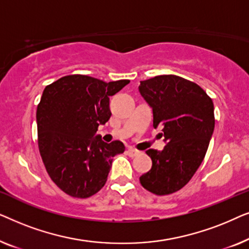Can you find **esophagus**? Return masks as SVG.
I'll return each instance as SVG.
<instances>
[{"label": "esophagus", "instance_id": "1", "mask_svg": "<svg viewBox=\"0 0 249 249\" xmlns=\"http://www.w3.org/2000/svg\"><path fill=\"white\" fill-rule=\"evenodd\" d=\"M127 154H128L129 156H131V158H134V156H136V155H138V154H139V152L137 151V149H134V148H128V149H127Z\"/></svg>", "mask_w": 249, "mask_h": 249}]
</instances>
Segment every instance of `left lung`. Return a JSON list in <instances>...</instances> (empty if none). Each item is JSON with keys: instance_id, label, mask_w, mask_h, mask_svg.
Returning a JSON list of instances; mask_svg holds the SVG:
<instances>
[{"instance_id": "obj_1", "label": "left lung", "mask_w": 249, "mask_h": 249, "mask_svg": "<svg viewBox=\"0 0 249 249\" xmlns=\"http://www.w3.org/2000/svg\"><path fill=\"white\" fill-rule=\"evenodd\" d=\"M139 93L153 108V127L166 145L146 151L152 168L139 178L146 190L170 195L185 187L205 158L213 135L214 105L203 88L175 74L141 81Z\"/></svg>"}]
</instances>
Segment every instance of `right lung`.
I'll use <instances>...</instances> for the list:
<instances>
[{
	"instance_id": "add662e5",
	"label": "right lung",
	"mask_w": 249,
	"mask_h": 249,
	"mask_svg": "<svg viewBox=\"0 0 249 249\" xmlns=\"http://www.w3.org/2000/svg\"><path fill=\"white\" fill-rule=\"evenodd\" d=\"M129 81L70 74L44 89L36 112L39 153L50 178L69 196L88 198L100 192L113 156L124 152L121 142L107 144L95 134L111 117L110 96Z\"/></svg>"
}]
</instances>
